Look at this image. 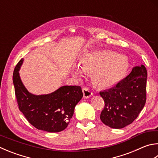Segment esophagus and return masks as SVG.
Listing matches in <instances>:
<instances>
[{
    "mask_svg": "<svg viewBox=\"0 0 158 158\" xmlns=\"http://www.w3.org/2000/svg\"><path fill=\"white\" fill-rule=\"evenodd\" d=\"M83 94H84V99H88L90 98V97L93 95V93L90 90V89L88 88H83Z\"/></svg>",
    "mask_w": 158,
    "mask_h": 158,
    "instance_id": "obj_1",
    "label": "esophagus"
}]
</instances>
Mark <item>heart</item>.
Wrapping results in <instances>:
<instances>
[{
	"mask_svg": "<svg viewBox=\"0 0 158 158\" xmlns=\"http://www.w3.org/2000/svg\"><path fill=\"white\" fill-rule=\"evenodd\" d=\"M79 66L72 70L73 76L81 77L85 73H92V79L97 86L111 88L127 75L130 64L126 56L110 50L87 52L80 60Z\"/></svg>",
	"mask_w": 158,
	"mask_h": 158,
	"instance_id": "1",
	"label": "heart"
}]
</instances>
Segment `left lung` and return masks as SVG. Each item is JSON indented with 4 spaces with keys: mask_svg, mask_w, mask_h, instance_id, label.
<instances>
[{
    "mask_svg": "<svg viewBox=\"0 0 158 158\" xmlns=\"http://www.w3.org/2000/svg\"><path fill=\"white\" fill-rule=\"evenodd\" d=\"M147 71L144 65L133 68L128 75L116 85L101 91L105 106L100 119L113 128L131 124L144 108L147 99Z\"/></svg>",
    "mask_w": 158,
    "mask_h": 158,
    "instance_id": "8db88e82",
    "label": "left lung"
}]
</instances>
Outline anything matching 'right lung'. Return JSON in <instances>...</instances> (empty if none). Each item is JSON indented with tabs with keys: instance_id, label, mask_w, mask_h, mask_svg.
Segmentation results:
<instances>
[{
	"instance_id": "obj_1",
	"label": "right lung",
	"mask_w": 158,
	"mask_h": 158,
	"mask_svg": "<svg viewBox=\"0 0 158 158\" xmlns=\"http://www.w3.org/2000/svg\"><path fill=\"white\" fill-rule=\"evenodd\" d=\"M21 59L13 73V83L19 110L39 130L56 133L66 128L74 108L83 97L79 85H64L53 93L35 95L28 92L20 78Z\"/></svg>"
}]
</instances>
